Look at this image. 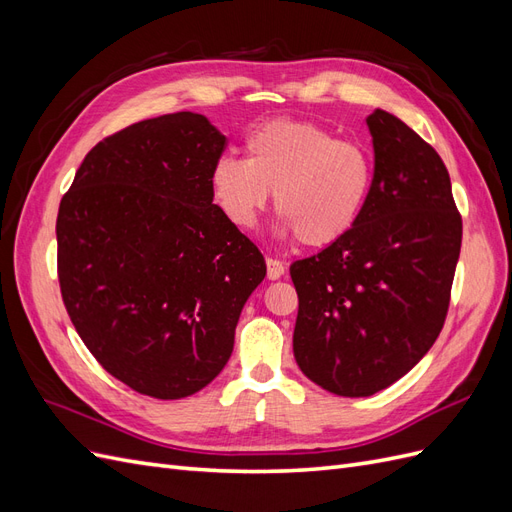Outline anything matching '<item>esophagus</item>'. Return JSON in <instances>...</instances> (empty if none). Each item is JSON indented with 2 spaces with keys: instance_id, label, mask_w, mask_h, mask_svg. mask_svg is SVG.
<instances>
[{
  "instance_id": "obj_1",
  "label": "esophagus",
  "mask_w": 512,
  "mask_h": 512,
  "mask_svg": "<svg viewBox=\"0 0 512 512\" xmlns=\"http://www.w3.org/2000/svg\"><path fill=\"white\" fill-rule=\"evenodd\" d=\"M284 271H286L284 262L275 260V258H267V277H269V280H280Z\"/></svg>"
}]
</instances>
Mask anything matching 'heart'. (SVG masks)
I'll use <instances>...</instances> for the list:
<instances>
[{"label": "heart", "mask_w": 512, "mask_h": 512, "mask_svg": "<svg viewBox=\"0 0 512 512\" xmlns=\"http://www.w3.org/2000/svg\"><path fill=\"white\" fill-rule=\"evenodd\" d=\"M374 181L369 151L339 141L309 121L277 119L245 141V160L222 156L211 170V192L226 220L241 230L258 224L269 192L280 237L297 235L322 247L342 239L361 218Z\"/></svg>", "instance_id": "heart-1"}]
</instances>
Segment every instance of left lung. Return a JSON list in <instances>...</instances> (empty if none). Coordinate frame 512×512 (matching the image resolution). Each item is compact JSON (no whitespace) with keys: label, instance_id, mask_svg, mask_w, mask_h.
Masks as SVG:
<instances>
[{"label":"left lung","instance_id":"8db88e82","mask_svg":"<svg viewBox=\"0 0 512 512\" xmlns=\"http://www.w3.org/2000/svg\"><path fill=\"white\" fill-rule=\"evenodd\" d=\"M367 128L374 181L361 218L290 267L299 294L294 359L342 397L386 389L429 352L461 250V215L436 149L382 108Z\"/></svg>","mask_w":512,"mask_h":512}]
</instances>
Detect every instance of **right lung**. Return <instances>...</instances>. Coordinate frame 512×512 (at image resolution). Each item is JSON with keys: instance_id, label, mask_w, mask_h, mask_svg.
I'll list each match as a JSON object with an SVG mask.
<instances>
[{"instance_id": "obj_1", "label": "right lung", "mask_w": 512, "mask_h": 512, "mask_svg": "<svg viewBox=\"0 0 512 512\" xmlns=\"http://www.w3.org/2000/svg\"><path fill=\"white\" fill-rule=\"evenodd\" d=\"M226 136L198 113L104 138L57 213V271L70 320L108 374L181 399L220 374L250 294L258 247L213 205Z\"/></svg>"}]
</instances>
